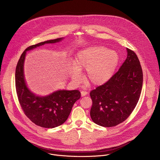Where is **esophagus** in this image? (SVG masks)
I'll return each instance as SVG.
<instances>
[{
  "label": "esophagus",
  "mask_w": 160,
  "mask_h": 160,
  "mask_svg": "<svg viewBox=\"0 0 160 160\" xmlns=\"http://www.w3.org/2000/svg\"><path fill=\"white\" fill-rule=\"evenodd\" d=\"M87 93H88V92H86V91H81V95H82V97H83V96L86 95Z\"/></svg>",
  "instance_id": "obj_1"
}]
</instances>
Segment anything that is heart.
Instances as JSON below:
<instances>
[{"mask_svg": "<svg viewBox=\"0 0 160 160\" xmlns=\"http://www.w3.org/2000/svg\"><path fill=\"white\" fill-rule=\"evenodd\" d=\"M119 60L116 51L101 46L87 48L79 51L77 56L78 65L87 69L86 78L94 86L106 83L112 77ZM79 68L75 67L70 73L72 79L77 82L82 80V72Z\"/></svg>", "mask_w": 160, "mask_h": 160, "instance_id": "obj_1", "label": "heart"}]
</instances>
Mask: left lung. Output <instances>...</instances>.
<instances>
[{
    "label": "left lung",
    "instance_id": "left-lung-1",
    "mask_svg": "<svg viewBox=\"0 0 160 160\" xmlns=\"http://www.w3.org/2000/svg\"><path fill=\"white\" fill-rule=\"evenodd\" d=\"M128 57L119 70L104 84L90 91V117L95 124L114 127L126 120L138 102L142 70L136 53L127 48Z\"/></svg>",
    "mask_w": 160,
    "mask_h": 160
}]
</instances>
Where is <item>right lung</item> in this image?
<instances>
[{"instance_id":"1","label":"right lung","mask_w":160,"mask_h":160,"mask_svg":"<svg viewBox=\"0 0 160 160\" xmlns=\"http://www.w3.org/2000/svg\"><path fill=\"white\" fill-rule=\"evenodd\" d=\"M57 38L41 42L28 47L18 62L16 68V89L18 100L24 114L36 125L53 128L63 124L68 119L73 104L81 97L79 90H58L46 97H38L28 88L24 77V62L26 52L46 43L59 42Z\"/></svg>"}]
</instances>
